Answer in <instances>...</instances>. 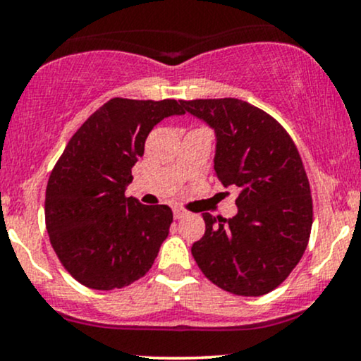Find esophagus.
Masks as SVG:
<instances>
[{
    "label": "esophagus",
    "mask_w": 361,
    "mask_h": 361,
    "mask_svg": "<svg viewBox=\"0 0 361 361\" xmlns=\"http://www.w3.org/2000/svg\"><path fill=\"white\" fill-rule=\"evenodd\" d=\"M186 215H188V212H185V210H181V209L173 210V217L175 219H183V217H186Z\"/></svg>",
    "instance_id": "esophagus-1"
}]
</instances>
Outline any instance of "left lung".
<instances>
[{"label": "left lung", "mask_w": 361, "mask_h": 361, "mask_svg": "<svg viewBox=\"0 0 361 361\" xmlns=\"http://www.w3.org/2000/svg\"><path fill=\"white\" fill-rule=\"evenodd\" d=\"M215 132L214 169L238 186L233 219L204 214L192 255L212 283L234 295L271 292L297 267L312 227V197L295 144L267 111L238 98L181 102Z\"/></svg>", "instance_id": "1"}]
</instances>
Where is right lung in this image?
I'll list each match as a JSON object with an SVG mask.
<instances>
[{"label":"right lung","mask_w":361,"mask_h":361,"mask_svg":"<svg viewBox=\"0 0 361 361\" xmlns=\"http://www.w3.org/2000/svg\"><path fill=\"white\" fill-rule=\"evenodd\" d=\"M183 115L176 100L114 98L66 146L45 190V226L64 268L94 290L130 285L149 271L169 234L168 205L126 197L149 132Z\"/></svg>","instance_id":"obj_1"}]
</instances>
